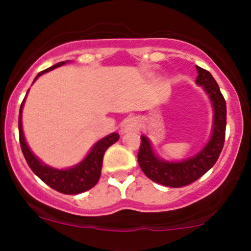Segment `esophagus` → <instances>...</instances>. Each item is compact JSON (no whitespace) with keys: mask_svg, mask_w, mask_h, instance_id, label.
<instances>
[{"mask_svg":"<svg viewBox=\"0 0 251 251\" xmlns=\"http://www.w3.org/2000/svg\"><path fill=\"white\" fill-rule=\"evenodd\" d=\"M139 128V124H138L137 118L134 117H129L126 118L122 124V132L123 133H128V132L132 131H137Z\"/></svg>","mask_w":251,"mask_h":251,"instance_id":"34e87169","label":"esophagus"}]
</instances>
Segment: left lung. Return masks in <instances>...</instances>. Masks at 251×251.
<instances>
[{
    "instance_id": "obj_1",
    "label": "left lung",
    "mask_w": 251,
    "mask_h": 251,
    "mask_svg": "<svg viewBox=\"0 0 251 251\" xmlns=\"http://www.w3.org/2000/svg\"><path fill=\"white\" fill-rule=\"evenodd\" d=\"M196 82L203 86L214 106V129L210 142L195 157L179 163H169L158 159L152 151L151 144L145 135L140 139L139 151H138V163L140 169L151 180L170 188H181L189 185L195 180L200 179L204 174L209 171L217 162L224 140H226V103L221 89L214 76L206 70L198 67Z\"/></svg>"
}]
</instances>
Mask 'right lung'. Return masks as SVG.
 Wrapping results in <instances>:
<instances>
[{
	"label": "right lung",
	"instance_id": "1",
	"mask_svg": "<svg viewBox=\"0 0 251 251\" xmlns=\"http://www.w3.org/2000/svg\"><path fill=\"white\" fill-rule=\"evenodd\" d=\"M66 62H59L56 63V65L47 68V70L40 72L36 75L35 80L40 75H42L43 73H46V72L54 70V68L62 66L63 63ZM35 80H34V81H35ZM25 96H27V94H25ZM25 99L21 103V107H20L19 135L22 153H24L25 162L29 165L31 171H33L43 183L47 184V185L50 186L51 189L56 190L57 192H61V194L65 195L81 194V192H85L87 191V190L93 188V186L98 183V180H99L100 175H101L103 154H105L106 150H107L112 144H114L119 140V134L112 133L107 135V137L102 138L101 140H99V142L93 146V149L91 150V152H89L87 157H86L81 163L77 164L76 166H74V168L68 170L51 169L50 166L42 164L35 155L31 153V151L29 148H28L27 143H25V140L21 122V113L22 107H24Z\"/></svg>",
	"mask_w": 251,
	"mask_h": 251
}]
</instances>
